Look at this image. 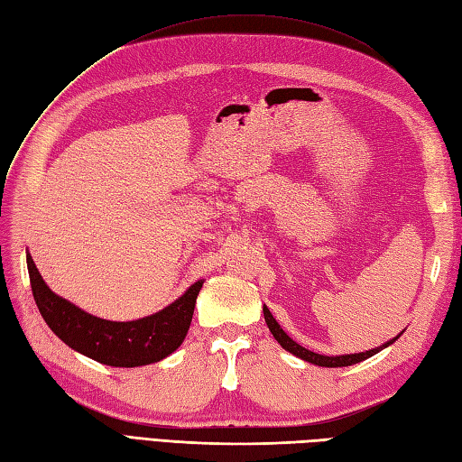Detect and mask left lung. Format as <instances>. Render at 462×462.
Listing matches in <instances>:
<instances>
[{
	"label": "left lung",
	"mask_w": 462,
	"mask_h": 462,
	"mask_svg": "<svg viewBox=\"0 0 462 462\" xmlns=\"http://www.w3.org/2000/svg\"><path fill=\"white\" fill-rule=\"evenodd\" d=\"M263 316H265V322H267V328L271 329V334H273V337L279 341L282 349L291 351L292 355H297V357L309 361V363H314L318 366H349V365H355V363H361L365 359L373 357L374 353H378L381 349L388 347L390 344H394V341L400 337L396 336L394 339H390L388 344H384L383 347H374L371 351H365V353H353V355H337V357H328V355H320V353H314L310 349H304L302 346H299L297 341H292L285 332H282V328L277 324V320L273 318V314L269 312L267 306L263 304Z\"/></svg>",
	"instance_id": "obj_1"
}]
</instances>
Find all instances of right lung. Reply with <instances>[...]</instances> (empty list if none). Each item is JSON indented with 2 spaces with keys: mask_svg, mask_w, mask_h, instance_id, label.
Masks as SVG:
<instances>
[{
  "mask_svg": "<svg viewBox=\"0 0 462 462\" xmlns=\"http://www.w3.org/2000/svg\"><path fill=\"white\" fill-rule=\"evenodd\" d=\"M34 302L44 322L66 346L86 357L109 366H140L158 363L183 344L191 326L197 294L203 281L189 287L168 309L133 322H111L84 312L58 297L42 281L32 257L27 254Z\"/></svg>",
  "mask_w": 462,
  "mask_h": 462,
  "instance_id": "1",
  "label": "right lung"
}]
</instances>
